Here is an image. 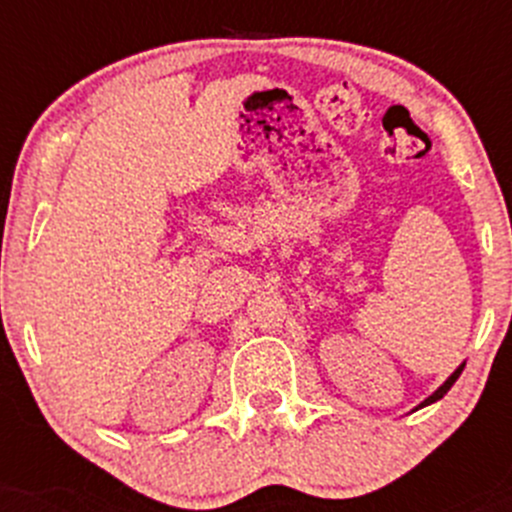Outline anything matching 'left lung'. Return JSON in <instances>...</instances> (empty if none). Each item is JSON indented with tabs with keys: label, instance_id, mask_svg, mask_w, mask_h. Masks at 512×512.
<instances>
[{
	"label": "left lung",
	"instance_id": "left-lung-1",
	"mask_svg": "<svg viewBox=\"0 0 512 512\" xmlns=\"http://www.w3.org/2000/svg\"><path fill=\"white\" fill-rule=\"evenodd\" d=\"M463 366H466V364H461V366H458V369H456V371H453V374H451V376H448V379H446V381H443V384H441V386H438V389H436V391H433V394H431V396H428V399H423V401H421V404H418L414 411H418V409H423V406H431V404H436V401H441V399H443V396H446V394H448V389H451V386H453V384H456V379H458V376H461Z\"/></svg>",
	"mask_w": 512,
	"mask_h": 512
}]
</instances>
